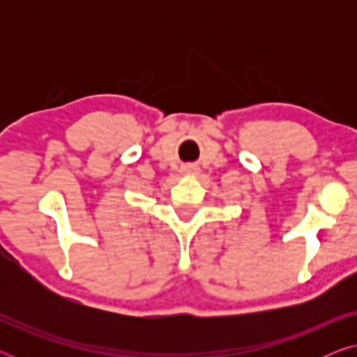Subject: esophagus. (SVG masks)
I'll use <instances>...</instances> for the list:
<instances>
[{"mask_svg":"<svg viewBox=\"0 0 357 357\" xmlns=\"http://www.w3.org/2000/svg\"><path fill=\"white\" fill-rule=\"evenodd\" d=\"M182 172H183L185 175H197V174H198V167H197V165H193V164L183 165Z\"/></svg>","mask_w":357,"mask_h":357,"instance_id":"obj_1","label":"esophagus"}]
</instances>
